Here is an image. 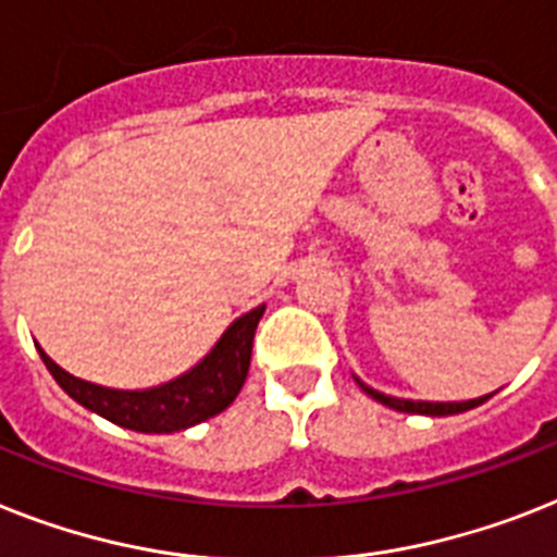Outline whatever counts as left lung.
Returning a JSON list of instances; mask_svg holds the SVG:
<instances>
[{
  "label": "left lung",
  "mask_w": 557,
  "mask_h": 557,
  "mask_svg": "<svg viewBox=\"0 0 557 557\" xmlns=\"http://www.w3.org/2000/svg\"><path fill=\"white\" fill-rule=\"evenodd\" d=\"M355 377V383L360 388H363L366 395L372 397V400H377V404L388 406V409L395 411H406V414H429V418H446V414H460V411H469L474 409V406L486 404L492 395H483V397H474V400H451V404H437V400H406V397H392V395H383V392H377V388L366 386L357 374H351Z\"/></svg>",
  "instance_id": "left-lung-1"
}]
</instances>
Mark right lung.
<instances>
[{
	"mask_svg": "<svg viewBox=\"0 0 557 557\" xmlns=\"http://www.w3.org/2000/svg\"><path fill=\"white\" fill-rule=\"evenodd\" d=\"M263 311L265 306L246 311L220 334V341L188 372L148 388L99 386V383L65 372L45 355L39 343H36V351L62 392L88 411L131 432L174 435V432L214 418L234 404V397L246 383L248 366H251V343H255L257 323L263 318Z\"/></svg>",
	"mask_w": 557,
	"mask_h": 557,
	"instance_id": "right-lung-1",
	"label": "right lung"
}]
</instances>
